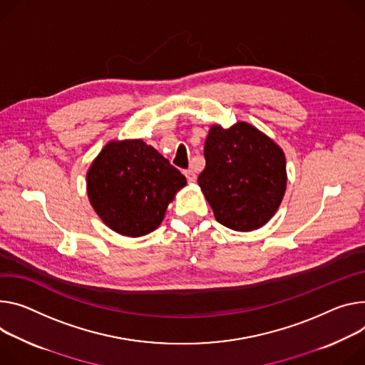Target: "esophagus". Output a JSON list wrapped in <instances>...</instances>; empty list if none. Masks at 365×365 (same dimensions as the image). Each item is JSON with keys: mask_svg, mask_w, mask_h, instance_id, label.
<instances>
[{"mask_svg": "<svg viewBox=\"0 0 365 365\" xmlns=\"http://www.w3.org/2000/svg\"><path fill=\"white\" fill-rule=\"evenodd\" d=\"M183 173H185V176H186L187 182H190V183H192V182H195V180H196V175L193 173V170H190V169H189V170H185Z\"/></svg>", "mask_w": 365, "mask_h": 365, "instance_id": "obj_1", "label": "esophagus"}]
</instances>
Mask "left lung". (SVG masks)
Returning a JSON list of instances; mask_svg holds the SVG:
<instances>
[{
  "mask_svg": "<svg viewBox=\"0 0 365 365\" xmlns=\"http://www.w3.org/2000/svg\"><path fill=\"white\" fill-rule=\"evenodd\" d=\"M205 169L197 178L215 220L236 231H252L277 212L287 186L282 150L255 126L214 125L204 148Z\"/></svg>",
  "mask_w": 365,
  "mask_h": 365,
  "instance_id": "1",
  "label": "left lung"
}]
</instances>
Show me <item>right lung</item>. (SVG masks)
Returning a JSON list of instances; mask_svg holds the SVG:
<instances>
[{
  "mask_svg": "<svg viewBox=\"0 0 365 365\" xmlns=\"http://www.w3.org/2000/svg\"><path fill=\"white\" fill-rule=\"evenodd\" d=\"M186 178L141 140L109 143L87 173L94 211L116 233L140 237L163 221Z\"/></svg>",
  "mask_w": 365,
  "mask_h": 365,
  "instance_id": "right-lung-1",
  "label": "right lung"
}]
</instances>
